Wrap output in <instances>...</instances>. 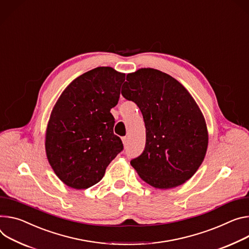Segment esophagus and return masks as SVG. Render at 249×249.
Listing matches in <instances>:
<instances>
[{"label": "esophagus", "mask_w": 249, "mask_h": 249, "mask_svg": "<svg viewBox=\"0 0 249 249\" xmlns=\"http://www.w3.org/2000/svg\"><path fill=\"white\" fill-rule=\"evenodd\" d=\"M122 141H123L124 146L128 145V143H129V139H128V137H123V138H122Z\"/></svg>", "instance_id": "1"}]
</instances>
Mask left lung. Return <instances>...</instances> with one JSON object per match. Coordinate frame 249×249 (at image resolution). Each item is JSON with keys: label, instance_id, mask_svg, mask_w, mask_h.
Here are the masks:
<instances>
[{"label": "left lung", "instance_id": "left-lung-1", "mask_svg": "<svg viewBox=\"0 0 249 249\" xmlns=\"http://www.w3.org/2000/svg\"><path fill=\"white\" fill-rule=\"evenodd\" d=\"M122 95L140 108L146 127L143 153L130 164L157 189H172L190 179L208 149L206 120L188 90L154 69L127 74Z\"/></svg>", "mask_w": 249, "mask_h": 249}]
</instances>
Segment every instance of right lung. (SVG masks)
Returning <instances> with one entry per match:
<instances>
[{
    "label": "right lung",
    "mask_w": 249,
    "mask_h": 249,
    "mask_svg": "<svg viewBox=\"0 0 249 249\" xmlns=\"http://www.w3.org/2000/svg\"><path fill=\"white\" fill-rule=\"evenodd\" d=\"M124 80L125 73L112 67H96L75 78L56 101L47 128L46 152L66 186H94L123 150L113 132L115 119L110 110L118 103Z\"/></svg>",
    "instance_id": "right-lung-1"
}]
</instances>
